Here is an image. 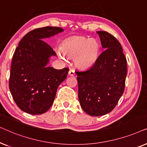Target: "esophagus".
Returning a JSON list of instances; mask_svg holds the SVG:
<instances>
[{"mask_svg": "<svg viewBox=\"0 0 147 147\" xmlns=\"http://www.w3.org/2000/svg\"><path fill=\"white\" fill-rule=\"evenodd\" d=\"M68 74H69V76H75V74H76L75 71H74V70L73 69H70L69 71V73H68Z\"/></svg>", "mask_w": 147, "mask_h": 147, "instance_id": "esophagus-1", "label": "esophagus"}]
</instances>
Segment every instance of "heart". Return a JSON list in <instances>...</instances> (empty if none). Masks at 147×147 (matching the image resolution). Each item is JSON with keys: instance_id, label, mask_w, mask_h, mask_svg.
<instances>
[{"instance_id": "b5f03b06", "label": "heart", "mask_w": 147, "mask_h": 147, "mask_svg": "<svg viewBox=\"0 0 147 147\" xmlns=\"http://www.w3.org/2000/svg\"><path fill=\"white\" fill-rule=\"evenodd\" d=\"M100 44L95 39L76 37L64 42L61 47L63 53L74 58V63L80 68H88L94 65L98 59Z\"/></svg>"}]
</instances>
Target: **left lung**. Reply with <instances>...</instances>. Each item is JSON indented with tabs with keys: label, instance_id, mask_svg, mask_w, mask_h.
<instances>
[{
	"label": "left lung",
	"instance_id": "8db88e82",
	"mask_svg": "<svg viewBox=\"0 0 147 147\" xmlns=\"http://www.w3.org/2000/svg\"><path fill=\"white\" fill-rule=\"evenodd\" d=\"M104 51L95 63L78 75V98L82 109L90 116L109 113L124 91L127 63L119 41L106 31H97Z\"/></svg>",
	"mask_w": 147,
	"mask_h": 147
}]
</instances>
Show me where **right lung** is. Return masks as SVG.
Returning a JSON list of instances; mask_svg holds the SVG:
<instances>
[{"label": "right lung", "mask_w": 147, "mask_h": 147, "mask_svg": "<svg viewBox=\"0 0 147 147\" xmlns=\"http://www.w3.org/2000/svg\"><path fill=\"white\" fill-rule=\"evenodd\" d=\"M61 27L34 29L23 37L14 53L9 89L20 109L31 114L45 113L51 107L58 86L67 77L69 68L47 66L56 53L43 41L63 32Z\"/></svg>", "instance_id": "obj_1"}]
</instances>
